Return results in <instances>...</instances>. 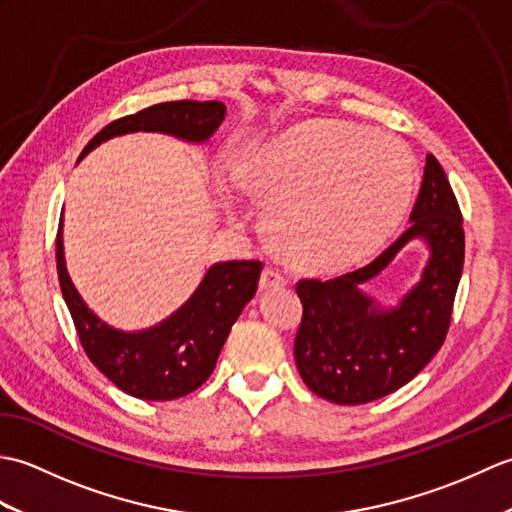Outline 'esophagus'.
Returning <instances> with one entry per match:
<instances>
[{"mask_svg": "<svg viewBox=\"0 0 512 512\" xmlns=\"http://www.w3.org/2000/svg\"><path fill=\"white\" fill-rule=\"evenodd\" d=\"M281 286H286V277L275 268H264L262 277H259V290H275Z\"/></svg>", "mask_w": 512, "mask_h": 512, "instance_id": "1", "label": "esophagus"}]
</instances>
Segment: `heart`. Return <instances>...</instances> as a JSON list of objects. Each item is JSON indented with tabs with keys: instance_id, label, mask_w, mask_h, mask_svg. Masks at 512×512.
I'll return each mask as SVG.
<instances>
[{
	"instance_id": "heart-1",
	"label": "heart",
	"mask_w": 512,
	"mask_h": 512,
	"mask_svg": "<svg viewBox=\"0 0 512 512\" xmlns=\"http://www.w3.org/2000/svg\"><path fill=\"white\" fill-rule=\"evenodd\" d=\"M416 160L396 136L317 121L253 147L237 187L266 206L264 226L286 262L341 270L385 242L407 213Z\"/></svg>"
}]
</instances>
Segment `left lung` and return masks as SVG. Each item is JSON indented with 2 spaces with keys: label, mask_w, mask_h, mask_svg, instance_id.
Listing matches in <instances>:
<instances>
[{
  "label": "left lung",
  "mask_w": 512,
  "mask_h": 512,
  "mask_svg": "<svg viewBox=\"0 0 512 512\" xmlns=\"http://www.w3.org/2000/svg\"><path fill=\"white\" fill-rule=\"evenodd\" d=\"M409 220L407 231L374 262L328 281L297 284L303 303L297 369L314 394L336 405H363L407 385L447 339L464 266V228L447 173L433 154ZM411 238L430 246L421 281L398 307H378L360 284L382 272Z\"/></svg>",
  "instance_id": "1"
}]
</instances>
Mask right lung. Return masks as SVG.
<instances>
[{
	"mask_svg": "<svg viewBox=\"0 0 512 512\" xmlns=\"http://www.w3.org/2000/svg\"><path fill=\"white\" fill-rule=\"evenodd\" d=\"M226 116L220 101H171L123 116L103 127L81 156L114 136L160 132L189 143H204ZM262 262H220L206 270L198 290L176 312L154 328L123 332L101 321L85 306L65 268L63 226L57 233V273L63 299L90 361L123 389L140 400H173L198 389L213 374L228 332L255 297Z\"/></svg>",
	"mask_w": 512,
	"mask_h": 512,
	"instance_id": "obj_1",
	"label": "right lung"
}]
</instances>
